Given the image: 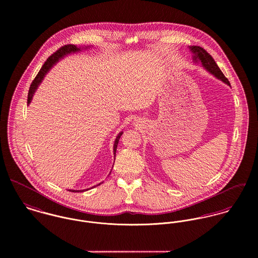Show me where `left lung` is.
Returning a JSON list of instances; mask_svg holds the SVG:
<instances>
[{
	"instance_id": "left-lung-1",
	"label": "left lung",
	"mask_w": 258,
	"mask_h": 258,
	"mask_svg": "<svg viewBox=\"0 0 258 258\" xmlns=\"http://www.w3.org/2000/svg\"><path fill=\"white\" fill-rule=\"evenodd\" d=\"M190 51L194 53L192 59L195 60V62H201L202 66L212 74H214L217 78L221 79V81H223L226 84H230L228 79L224 76V74L221 73L220 68L218 67L217 62L215 61V59L213 58V56L203 47L198 46V45H192L189 46Z\"/></svg>"
}]
</instances>
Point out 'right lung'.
Instances as JSON below:
<instances>
[{"mask_svg":"<svg viewBox=\"0 0 258 258\" xmlns=\"http://www.w3.org/2000/svg\"><path fill=\"white\" fill-rule=\"evenodd\" d=\"M86 48V46H85ZM81 50V47H77L76 45L74 44H67V45H63L61 46L59 49H57L55 52H53L47 59L46 61L43 63V66L41 67L40 71L38 72V74H37V76L35 77V79L33 80L31 86H30V90H29V94H28V105L31 103L32 99H33V96H34V93L36 92L37 90V86L40 84L41 80L43 79V77L45 76V74H47V72L50 70V68H52L53 64H55L60 58H62L64 55L67 54H70V53H73V52H76V51H80ZM123 134V132H120L118 134V136L116 137L115 139V142H114V147H113V152H114V156L116 154V149H117V145H118V142H119V139L121 137V135ZM71 191H83V190H75V189H70Z\"/></svg>","mask_w":258,"mask_h":258,"instance_id":"right-lung-1","label":"right lung"}]
</instances>
